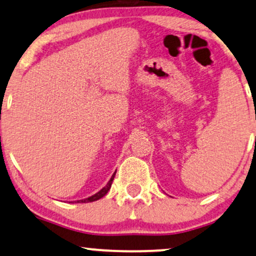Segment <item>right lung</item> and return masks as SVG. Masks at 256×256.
<instances>
[{
    "label": "right lung",
    "mask_w": 256,
    "mask_h": 256,
    "mask_svg": "<svg viewBox=\"0 0 256 256\" xmlns=\"http://www.w3.org/2000/svg\"><path fill=\"white\" fill-rule=\"evenodd\" d=\"M116 172H117V171H114V174H112V177H111V180H108V183L106 184V186L102 188V190H100V192H98L96 194H94V195H92L90 197H87V198H85V200H78V203H87V202H94V200H100L102 198V197H104L106 194H108V192L110 189H111V186H112V182H113V180H114V174H116Z\"/></svg>",
    "instance_id": "1"
}]
</instances>
